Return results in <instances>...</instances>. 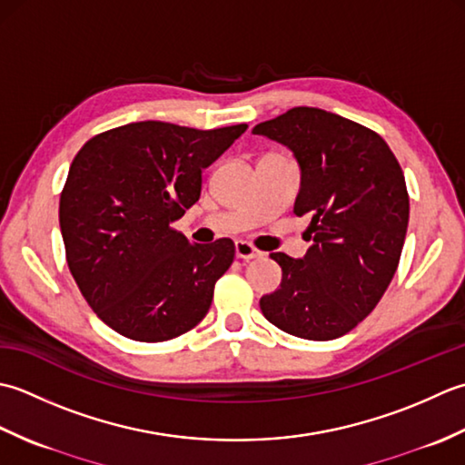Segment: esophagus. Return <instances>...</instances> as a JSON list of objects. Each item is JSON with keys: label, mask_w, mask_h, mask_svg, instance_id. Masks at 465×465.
I'll use <instances>...</instances> for the list:
<instances>
[{"label": "esophagus", "mask_w": 465, "mask_h": 465, "mask_svg": "<svg viewBox=\"0 0 465 465\" xmlns=\"http://www.w3.org/2000/svg\"><path fill=\"white\" fill-rule=\"evenodd\" d=\"M234 249H236V257L242 259V261H251V259H261L262 252L257 249V246H252L249 241H236L234 242Z\"/></svg>", "instance_id": "1"}]
</instances>
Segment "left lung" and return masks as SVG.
Wrapping results in <instances>:
<instances>
[{"instance_id":"1","label":"left lung","mask_w":465,"mask_h":465,"mask_svg":"<svg viewBox=\"0 0 465 465\" xmlns=\"http://www.w3.org/2000/svg\"><path fill=\"white\" fill-rule=\"evenodd\" d=\"M252 132L295 154V214L311 216L312 241L302 259L271 252L282 281L261 299L262 315L289 335L337 339L375 309L400 264L410 221L403 170L377 132L333 112L291 108Z\"/></svg>"}]
</instances>
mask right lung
<instances>
[{"mask_svg": "<svg viewBox=\"0 0 465 465\" xmlns=\"http://www.w3.org/2000/svg\"><path fill=\"white\" fill-rule=\"evenodd\" d=\"M246 128L132 122L75 154L60 196L65 261L92 311L116 333L160 343L211 309L234 242H188L173 223L201 198L203 168Z\"/></svg>", "mask_w": 465, "mask_h": 465, "instance_id": "1", "label": "right lung"}]
</instances>
